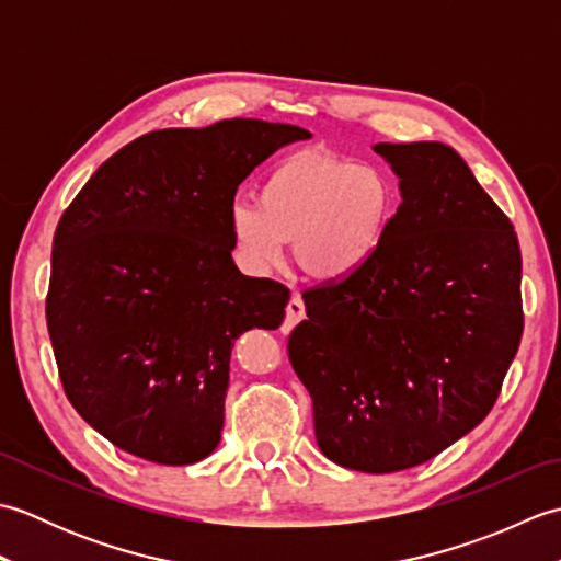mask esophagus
Wrapping results in <instances>:
<instances>
[{"instance_id": "1", "label": "esophagus", "mask_w": 561, "mask_h": 561, "mask_svg": "<svg viewBox=\"0 0 561 561\" xmlns=\"http://www.w3.org/2000/svg\"><path fill=\"white\" fill-rule=\"evenodd\" d=\"M306 318V306L299 294H294L287 304V316H284V332H289L296 323H301Z\"/></svg>"}]
</instances>
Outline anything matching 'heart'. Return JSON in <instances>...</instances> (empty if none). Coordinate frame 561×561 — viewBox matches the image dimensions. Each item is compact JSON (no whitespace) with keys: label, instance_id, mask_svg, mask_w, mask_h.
Wrapping results in <instances>:
<instances>
[{"label":"heart","instance_id":"obj_1","mask_svg":"<svg viewBox=\"0 0 561 561\" xmlns=\"http://www.w3.org/2000/svg\"><path fill=\"white\" fill-rule=\"evenodd\" d=\"M390 219L392 187L378 169L301 151L262 178L255 202H233L229 224L253 272L279 265L284 243H294L306 274L337 282L374 260Z\"/></svg>","mask_w":561,"mask_h":561}]
</instances>
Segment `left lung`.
I'll list each match as a JSON object with an SVG mask.
<instances>
[{"label": "left lung", "instance_id": "obj_1", "mask_svg": "<svg viewBox=\"0 0 561 561\" xmlns=\"http://www.w3.org/2000/svg\"><path fill=\"white\" fill-rule=\"evenodd\" d=\"M400 178L386 241L359 272L304 291L289 362L320 450L398 472L472 432L523 335L514 224L440 141L376 145Z\"/></svg>", "mask_w": 561, "mask_h": 561}]
</instances>
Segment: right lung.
<instances>
[{"label":"right lung","mask_w":561,"mask_h":561,"mask_svg":"<svg viewBox=\"0 0 561 561\" xmlns=\"http://www.w3.org/2000/svg\"><path fill=\"white\" fill-rule=\"evenodd\" d=\"M311 133L233 117L141 135L71 199L45 299L59 380L101 436L190 465L217 448L236 337L279 328L289 289L231 260L236 190Z\"/></svg>","instance_id":"obj_1"}]
</instances>
